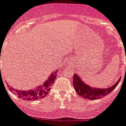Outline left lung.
Here are the masks:
<instances>
[{"instance_id": "8db88e82", "label": "left lung", "mask_w": 126, "mask_h": 126, "mask_svg": "<svg viewBox=\"0 0 126 126\" xmlns=\"http://www.w3.org/2000/svg\"><path fill=\"white\" fill-rule=\"evenodd\" d=\"M120 81V78L112 86L109 88H95L91 87L81 79V78L78 74H74L73 78V85L74 89L79 96L83 98H87L89 100H95L97 98H100L104 96H106L112 91Z\"/></svg>"}]
</instances>
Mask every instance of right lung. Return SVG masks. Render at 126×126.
Masks as SVG:
<instances>
[{"mask_svg": "<svg viewBox=\"0 0 126 126\" xmlns=\"http://www.w3.org/2000/svg\"><path fill=\"white\" fill-rule=\"evenodd\" d=\"M58 70H56L55 72H52L50 76L47 80L41 85H38L35 89H30L29 91L17 90L16 89L9 86V89L11 92H13L14 94L17 95L19 98H22L23 100H35L45 97L50 90L52 85L54 83V81L56 79V74Z\"/></svg>", "mask_w": 126, "mask_h": 126, "instance_id": "right-lung-1", "label": "right lung"}]
</instances>
